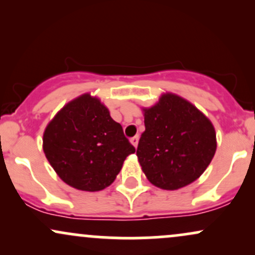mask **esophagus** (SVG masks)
Listing matches in <instances>:
<instances>
[{
	"instance_id": "34e87169",
	"label": "esophagus",
	"mask_w": 255,
	"mask_h": 255,
	"mask_svg": "<svg viewBox=\"0 0 255 255\" xmlns=\"http://www.w3.org/2000/svg\"><path fill=\"white\" fill-rule=\"evenodd\" d=\"M130 142H131V145L134 146V147H136L137 146V142H139V136H133V137H130Z\"/></svg>"
}]
</instances>
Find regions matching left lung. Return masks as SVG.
I'll return each mask as SVG.
<instances>
[{"label":"left lung","instance_id":"obj_1","mask_svg":"<svg viewBox=\"0 0 255 255\" xmlns=\"http://www.w3.org/2000/svg\"><path fill=\"white\" fill-rule=\"evenodd\" d=\"M144 111L145 131L136 156L147 180L168 191L197 180L217 146L210 120L189 102L169 93Z\"/></svg>","mask_w":255,"mask_h":255}]
</instances>
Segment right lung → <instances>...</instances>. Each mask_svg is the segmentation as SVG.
<instances>
[{
  "label": "right lung",
  "mask_w": 255,
  "mask_h": 255,
  "mask_svg": "<svg viewBox=\"0 0 255 255\" xmlns=\"http://www.w3.org/2000/svg\"><path fill=\"white\" fill-rule=\"evenodd\" d=\"M43 150L64 182L87 192L110 186L126 157L135 152L122 126L90 95L58 111L44 131Z\"/></svg>",
  "instance_id": "1"
}]
</instances>
